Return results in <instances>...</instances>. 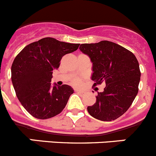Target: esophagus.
<instances>
[{"label":"esophagus","mask_w":156,"mask_h":156,"mask_svg":"<svg viewBox=\"0 0 156 156\" xmlns=\"http://www.w3.org/2000/svg\"><path fill=\"white\" fill-rule=\"evenodd\" d=\"M76 92L77 93H80V94H81V95H83V93H85L83 91H81V90H76Z\"/></svg>","instance_id":"obj_1"}]
</instances>
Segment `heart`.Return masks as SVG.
Listing matches in <instances>:
<instances>
[{
	"mask_svg": "<svg viewBox=\"0 0 156 156\" xmlns=\"http://www.w3.org/2000/svg\"><path fill=\"white\" fill-rule=\"evenodd\" d=\"M82 80L80 78H75L72 80V84L75 87H80V86L82 85Z\"/></svg>",
	"mask_w": 156,
	"mask_h": 156,
	"instance_id": "obj_1",
	"label": "heart"
}]
</instances>
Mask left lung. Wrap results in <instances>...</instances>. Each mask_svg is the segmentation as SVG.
<instances>
[{
  "label": "left lung",
  "instance_id": "left-lung-1",
  "mask_svg": "<svg viewBox=\"0 0 156 156\" xmlns=\"http://www.w3.org/2000/svg\"><path fill=\"white\" fill-rule=\"evenodd\" d=\"M80 49L93 63V87L106 83L104 91L96 96V103L87 107L88 112L101 121L116 119L128 110L139 91L141 72L136 56L108 41L83 44Z\"/></svg>",
  "mask_w": 156,
  "mask_h": 156
}]
</instances>
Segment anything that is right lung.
Masks as SVG:
<instances>
[{
	"label": "right lung",
	"mask_w": 156,
	"mask_h": 156,
	"mask_svg": "<svg viewBox=\"0 0 156 156\" xmlns=\"http://www.w3.org/2000/svg\"><path fill=\"white\" fill-rule=\"evenodd\" d=\"M79 46L45 37L27 45L17 55L11 66V80L19 101L31 115L47 119L63 110L73 90L68 85L52 88V74L62 57Z\"/></svg>",
	"instance_id": "right-lung-1"
}]
</instances>
